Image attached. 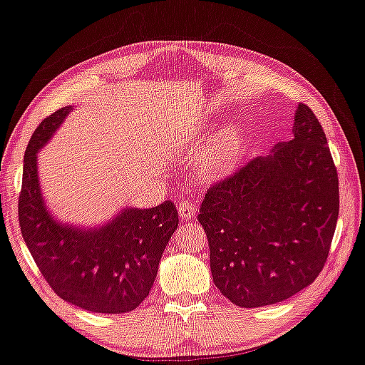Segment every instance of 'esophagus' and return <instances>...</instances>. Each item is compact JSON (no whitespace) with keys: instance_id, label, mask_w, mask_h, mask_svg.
<instances>
[{"instance_id":"esophagus-1","label":"esophagus","mask_w":365,"mask_h":365,"mask_svg":"<svg viewBox=\"0 0 365 365\" xmlns=\"http://www.w3.org/2000/svg\"><path fill=\"white\" fill-rule=\"evenodd\" d=\"M197 213V205L190 200H183L182 203H178V215H180L182 220H192V217Z\"/></svg>"}]
</instances>
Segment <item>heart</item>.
<instances>
[{
  "mask_svg": "<svg viewBox=\"0 0 365 365\" xmlns=\"http://www.w3.org/2000/svg\"><path fill=\"white\" fill-rule=\"evenodd\" d=\"M242 152V135L236 126L217 133L200 159L198 173L205 182H216L235 172Z\"/></svg>",
  "mask_w": 365,
  "mask_h": 365,
  "instance_id": "b5f03b06",
  "label": "heart"
}]
</instances>
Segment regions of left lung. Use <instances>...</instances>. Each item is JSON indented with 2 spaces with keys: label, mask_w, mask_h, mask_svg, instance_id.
I'll list each match as a JSON object with an SVG mask.
<instances>
[{
  "label": "left lung",
  "mask_w": 365,
  "mask_h": 365,
  "mask_svg": "<svg viewBox=\"0 0 365 365\" xmlns=\"http://www.w3.org/2000/svg\"><path fill=\"white\" fill-rule=\"evenodd\" d=\"M339 215V182L324 130L297 106L293 139L211 185L198 221L215 285L237 307L284 302L323 270Z\"/></svg>",
  "instance_id": "obj_1"
}]
</instances>
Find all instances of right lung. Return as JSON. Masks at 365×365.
Wrapping results in <instances>:
<instances>
[{
  "mask_svg": "<svg viewBox=\"0 0 365 365\" xmlns=\"http://www.w3.org/2000/svg\"><path fill=\"white\" fill-rule=\"evenodd\" d=\"M72 111L65 106L37 126L24 154L19 226L43 279L65 302L95 313H128L149 295L164 249L178 226L172 201L126 208L101 227L63 225L43 203L37 152Z\"/></svg>",
  "mask_w": 365,
  "mask_h": 365,
  "instance_id": "right-lung-1",
  "label": "right lung"
}]
</instances>
